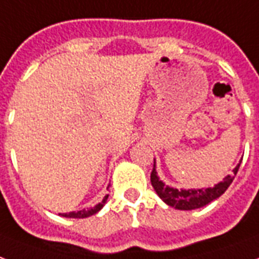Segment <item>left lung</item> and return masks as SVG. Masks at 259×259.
<instances>
[{
    "mask_svg": "<svg viewBox=\"0 0 259 259\" xmlns=\"http://www.w3.org/2000/svg\"><path fill=\"white\" fill-rule=\"evenodd\" d=\"M239 165L240 164H238L235 167L232 175H227L223 179V182H220L214 187L197 189V190H178V189H174V187L165 186L164 183L161 182L159 177H157V174H156V165L155 161H153V169L151 172V183L156 193H157V195L164 201L165 204L175 209H181V210H191V209L202 208L209 202H212L213 200L219 198L230 187V185L234 181L235 175L239 169Z\"/></svg>",
    "mask_w": 259,
    "mask_h": 259,
    "instance_id": "left-lung-1",
    "label": "left lung"
}]
</instances>
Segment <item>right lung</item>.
<instances>
[{
	"label": "right lung",
	"instance_id": "right-lung-1",
	"mask_svg": "<svg viewBox=\"0 0 259 259\" xmlns=\"http://www.w3.org/2000/svg\"><path fill=\"white\" fill-rule=\"evenodd\" d=\"M108 195H106L103 198V201L98 204L96 206H92V208H88V209H82V210H78V212H69V213H62V216L64 217H72V219H84V217H90L95 213H98L100 209L103 208L104 202L107 201Z\"/></svg>",
	"mask_w": 259,
	"mask_h": 259
}]
</instances>
